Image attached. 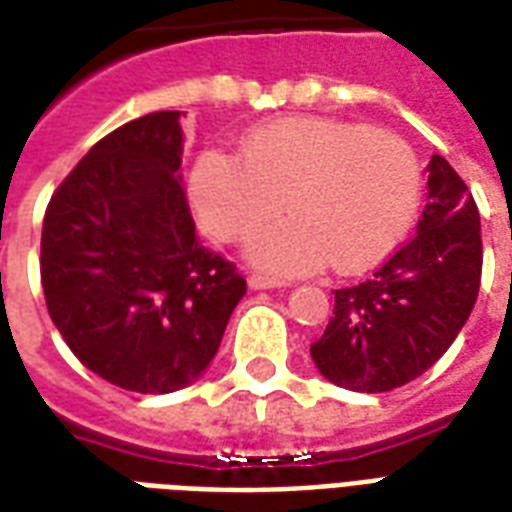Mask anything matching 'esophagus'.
I'll return each mask as SVG.
<instances>
[{
	"label": "esophagus",
	"mask_w": 512,
	"mask_h": 512,
	"mask_svg": "<svg viewBox=\"0 0 512 512\" xmlns=\"http://www.w3.org/2000/svg\"><path fill=\"white\" fill-rule=\"evenodd\" d=\"M285 285L287 282L274 279V276H263V274L249 276V287H255V290H271V287H285Z\"/></svg>",
	"instance_id": "34e87169"
}]
</instances>
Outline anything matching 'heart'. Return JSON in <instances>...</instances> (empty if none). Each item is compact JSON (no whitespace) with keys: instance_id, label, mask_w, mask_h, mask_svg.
<instances>
[{"instance_id":"heart-1","label":"heart","mask_w":512,"mask_h":512,"mask_svg":"<svg viewBox=\"0 0 512 512\" xmlns=\"http://www.w3.org/2000/svg\"><path fill=\"white\" fill-rule=\"evenodd\" d=\"M200 222L217 241H252L257 266L342 274L377 266L410 233L420 200V165L396 132L355 121L298 116L271 121L244 140V160L208 151L192 173Z\"/></svg>"}]
</instances>
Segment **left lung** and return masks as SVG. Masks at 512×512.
I'll list each match as a JSON object with an SVG mask.
<instances>
[{
    "label": "left lung",
    "instance_id": "8db88e82",
    "mask_svg": "<svg viewBox=\"0 0 512 512\" xmlns=\"http://www.w3.org/2000/svg\"><path fill=\"white\" fill-rule=\"evenodd\" d=\"M483 241L472 192L445 157L429 162L418 233L372 276L333 290L312 361L339 388L385 393L431 369L467 323L480 290Z\"/></svg>",
    "mask_w": 512,
    "mask_h": 512
}]
</instances>
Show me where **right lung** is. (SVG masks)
<instances>
[{"label": "right lung", "instance_id": "obj_1", "mask_svg": "<svg viewBox=\"0 0 512 512\" xmlns=\"http://www.w3.org/2000/svg\"><path fill=\"white\" fill-rule=\"evenodd\" d=\"M157 111L97 140L45 208V306L75 358L135 393H170L217 355L246 279L195 238L181 124Z\"/></svg>", "mask_w": 512, "mask_h": 512}]
</instances>
